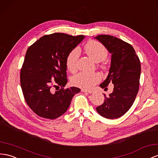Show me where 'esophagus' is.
Returning <instances> with one entry per match:
<instances>
[{
	"label": "esophagus",
	"instance_id": "obj_1",
	"mask_svg": "<svg viewBox=\"0 0 158 158\" xmlns=\"http://www.w3.org/2000/svg\"><path fill=\"white\" fill-rule=\"evenodd\" d=\"M81 91L82 92H86V93H89V94H92L93 93L92 90H90V89H82Z\"/></svg>",
	"mask_w": 158,
	"mask_h": 158
}]
</instances>
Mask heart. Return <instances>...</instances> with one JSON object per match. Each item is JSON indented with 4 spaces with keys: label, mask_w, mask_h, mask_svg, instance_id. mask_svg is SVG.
I'll use <instances>...</instances> for the list:
<instances>
[{
    "label": "heart",
    "mask_w": 158,
    "mask_h": 158,
    "mask_svg": "<svg viewBox=\"0 0 158 158\" xmlns=\"http://www.w3.org/2000/svg\"><path fill=\"white\" fill-rule=\"evenodd\" d=\"M85 52L88 56L96 63L104 61L107 58L108 50L100 42L91 40L84 46ZM80 51L74 48L69 52L66 59V68L70 72H74L77 70V62ZM100 76L97 73H80L73 76L71 80L72 85L81 88H90L94 85L99 82Z\"/></svg>",
    "instance_id": "1"
}]
</instances>
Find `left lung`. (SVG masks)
<instances>
[{
  "mask_svg": "<svg viewBox=\"0 0 158 158\" xmlns=\"http://www.w3.org/2000/svg\"><path fill=\"white\" fill-rule=\"evenodd\" d=\"M94 38L112 54L108 75L100 86L106 89L110 82L114 86L109 96L104 94L105 101L96 111L102 117L116 119L125 114L134 103L139 89L141 64L131 44L110 35Z\"/></svg>",
  "mask_w": 158,
  "mask_h": 158,
  "instance_id": "1",
  "label": "left lung"
}]
</instances>
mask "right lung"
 <instances>
[{
  "label": "right lung",
  "instance_id": "1",
  "mask_svg": "<svg viewBox=\"0 0 158 158\" xmlns=\"http://www.w3.org/2000/svg\"><path fill=\"white\" fill-rule=\"evenodd\" d=\"M84 38L54 33L41 37L28 48L20 71V85L27 104L38 116L50 120L61 116L72 98L80 92L76 87H64L68 82L66 57Z\"/></svg>",
  "mask_w": 158,
  "mask_h": 158
}]
</instances>
